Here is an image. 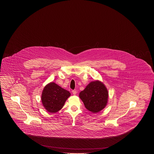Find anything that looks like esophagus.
Masks as SVG:
<instances>
[{
    "label": "esophagus",
    "instance_id": "1",
    "mask_svg": "<svg viewBox=\"0 0 154 154\" xmlns=\"http://www.w3.org/2000/svg\"><path fill=\"white\" fill-rule=\"evenodd\" d=\"M72 93H73V94L74 95H76V94H77V91H76L75 90H73V91H72Z\"/></svg>",
    "mask_w": 154,
    "mask_h": 154
}]
</instances>
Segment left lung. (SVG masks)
I'll return each mask as SVG.
<instances>
[{
	"instance_id": "1",
	"label": "left lung",
	"mask_w": 154,
	"mask_h": 154,
	"mask_svg": "<svg viewBox=\"0 0 154 154\" xmlns=\"http://www.w3.org/2000/svg\"><path fill=\"white\" fill-rule=\"evenodd\" d=\"M108 96L107 88L99 81L90 82L79 95L85 108L94 113L99 112L106 107Z\"/></svg>"
}]
</instances>
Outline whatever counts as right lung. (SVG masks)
I'll use <instances>...</instances> for the list:
<instances>
[{
    "label": "right lung",
    "mask_w": 154,
    "mask_h": 154,
    "mask_svg": "<svg viewBox=\"0 0 154 154\" xmlns=\"http://www.w3.org/2000/svg\"><path fill=\"white\" fill-rule=\"evenodd\" d=\"M70 93L54 82L47 84L43 91L42 102L47 111L54 113L60 110Z\"/></svg>",
    "instance_id": "right-lung-1"
}]
</instances>
